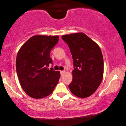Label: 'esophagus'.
<instances>
[{
	"label": "esophagus",
	"mask_w": 126,
	"mask_h": 126,
	"mask_svg": "<svg viewBox=\"0 0 126 126\" xmlns=\"http://www.w3.org/2000/svg\"><path fill=\"white\" fill-rule=\"evenodd\" d=\"M60 73H61V75H63V74H64L65 73V70L61 71V72H60Z\"/></svg>",
	"instance_id": "34e87169"
}]
</instances>
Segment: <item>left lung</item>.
I'll return each mask as SVG.
<instances>
[{"label":"left lung","instance_id":"8db88e82","mask_svg":"<svg viewBox=\"0 0 126 126\" xmlns=\"http://www.w3.org/2000/svg\"><path fill=\"white\" fill-rule=\"evenodd\" d=\"M73 60V79L68 85L71 93L80 98L94 94L104 76V59L99 46L83 32L63 35Z\"/></svg>","mask_w":126,"mask_h":126}]
</instances>
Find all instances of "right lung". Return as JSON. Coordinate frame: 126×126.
<instances>
[{"label": "right lung", "mask_w": 126, "mask_h": 126, "mask_svg": "<svg viewBox=\"0 0 126 126\" xmlns=\"http://www.w3.org/2000/svg\"><path fill=\"white\" fill-rule=\"evenodd\" d=\"M58 35H35L26 41L17 54L16 68L22 89L31 97L50 95L61 77L59 71L48 68L53 61L51 49L59 41Z\"/></svg>", "instance_id": "1"}]
</instances>
